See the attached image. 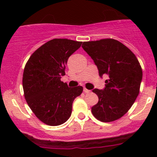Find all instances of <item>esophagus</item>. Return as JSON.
<instances>
[{"mask_svg": "<svg viewBox=\"0 0 157 157\" xmlns=\"http://www.w3.org/2000/svg\"><path fill=\"white\" fill-rule=\"evenodd\" d=\"M83 92H84L85 93H90V90H87V89L84 88V89H83Z\"/></svg>", "mask_w": 157, "mask_h": 157, "instance_id": "34e87169", "label": "esophagus"}]
</instances>
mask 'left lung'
<instances>
[{
	"label": "left lung",
	"instance_id": "8db88e82",
	"mask_svg": "<svg viewBox=\"0 0 157 157\" xmlns=\"http://www.w3.org/2000/svg\"><path fill=\"white\" fill-rule=\"evenodd\" d=\"M82 48L97 66L99 76L108 77L103 90H93L99 102L92 107V113L102 122L121 118L140 92L143 73L138 60L128 47L115 39L84 42Z\"/></svg>",
	"mask_w": 157,
	"mask_h": 157
}]
</instances>
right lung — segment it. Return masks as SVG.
<instances>
[{"label":"right lung","instance_id":"obj_1","mask_svg":"<svg viewBox=\"0 0 157 157\" xmlns=\"http://www.w3.org/2000/svg\"><path fill=\"white\" fill-rule=\"evenodd\" d=\"M82 42L54 39L39 47L25 66L23 87L26 102L45 124L57 126L70 118L74 99L83 92L80 86L68 87L61 80L68 58Z\"/></svg>","mask_w":157,"mask_h":157}]
</instances>
